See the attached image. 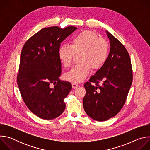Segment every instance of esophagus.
<instances>
[{"instance_id":"34e87169","label":"esophagus","mask_w":150,"mask_h":150,"mask_svg":"<svg viewBox=\"0 0 150 150\" xmlns=\"http://www.w3.org/2000/svg\"><path fill=\"white\" fill-rule=\"evenodd\" d=\"M72 88L74 89H75V88H78L79 87V85L76 83H72Z\"/></svg>"}]
</instances>
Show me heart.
I'll return each mask as SVG.
<instances>
[{
	"label": "heart",
	"instance_id": "heart-1",
	"mask_svg": "<svg viewBox=\"0 0 150 150\" xmlns=\"http://www.w3.org/2000/svg\"><path fill=\"white\" fill-rule=\"evenodd\" d=\"M71 45H62L58 50V56L65 67L72 62L75 54L79 53L80 63L74 66L65 75L66 79L72 82H81L93 69H100L108 59L109 52L108 42L95 33L83 31L72 40Z\"/></svg>",
	"mask_w": 150,
	"mask_h": 150
}]
</instances>
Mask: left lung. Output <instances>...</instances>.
I'll list each match as a JSON object with an SVG mask.
<instances>
[{
	"label": "left lung",
	"instance_id": "left-lung-1",
	"mask_svg": "<svg viewBox=\"0 0 150 150\" xmlns=\"http://www.w3.org/2000/svg\"><path fill=\"white\" fill-rule=\"evenodd\" d=\"M106 34L110 41V53L104 65L84 83L86 94L83 98L87 115L101 122L113 117L122 109L133 78L129 53L116 37L108 31Z\"/></svg>",
	"mask_w": 150,
	"mask_h": 150
}]
</instances>
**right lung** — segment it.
<instances>
[{
  "label": "right lung",
  "mask_w": 150,
  "mask_h": 150,
  "mask_svg": "<svg viewBox=\"0 0 150 150\" xmlns=\"http://www.w3.org/2000/svg\"><path fill=\"white\" fill-rule=\"evenodd\" d=\"M76 29L72 26L42 28L22 49L17 76L19 90L30 110L41 119H53L65 110L64 99L72 85L59 78L62 68L58 50L61 42Z\"/></svg>",
  "instance_id": "right-lung-1"
}]
</instances>
